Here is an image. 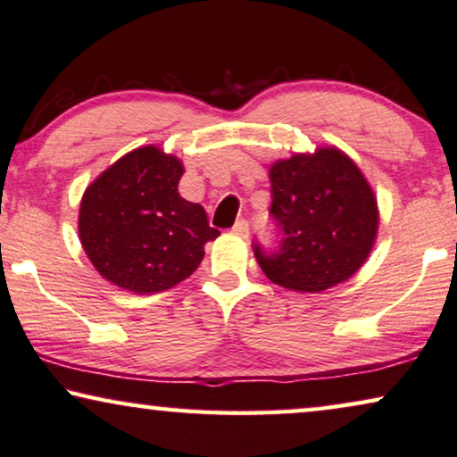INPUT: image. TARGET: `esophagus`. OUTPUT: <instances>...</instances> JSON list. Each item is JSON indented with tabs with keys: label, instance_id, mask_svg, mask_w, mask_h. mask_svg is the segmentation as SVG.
Segmentation results:
<instances>
[{
	"label": "esophagus",
	"instance_id": "1",
	"mask_svg": "<svg viewBox=\"0 0 457 457\" xmlns=\"http://www.w3.org/2000/svg\"><path fill=\"white\" fill-rule=\"evenodd\" d=\"M233 233L237 237H241V239H245V237L249 235V224L247 220H237L235 227H233Z\"/></svg>",
	"mask_w": 457,
	"mask_h": 457
}]
</instances>
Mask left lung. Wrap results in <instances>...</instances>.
I'll return each mask as SVG.
<instances>
[{
  "mask_svg": "<svg viewBox=\"0 0 457 457\" xmlns=\"http://www.w3.org/2000/svg\"><path fill=\"white\" fill-rule=\"evenodd\" d=\"M268 177L283 243L272 255L253 245L266 277L297 293H320L352 278L378 233L377 195L358 164L328 145L277 160Z\"/></svg>",
  "mask_w": 457,
  "mask_h": 457,
  "instance_id": "1",
  "label": "left lung"
}]
</instances>
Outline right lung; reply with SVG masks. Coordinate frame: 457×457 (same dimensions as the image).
Returning <instances> with one entry per match:
<instances>
[{"label": "right lung", "instance_id": "right-lung-1", "mask_svg": "<svg viewBox=\"0 0 457 457\" xmlns=\"http://www.w3.org/2000/svg\"><path fill=\"white\" fill-rule=\"evenodd\" d=\"M185 166L155 145L137 147L99 174L80 199L79 239L112 285L152 295L191 277L214 241L205 210L180 197Z\"/></svg>", "mask_w": 457, "mask_h": 457}]
</instances>
